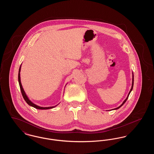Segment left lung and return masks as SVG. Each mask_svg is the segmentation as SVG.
<instances>
[{
  "mask_svg": "<svg viewBox=\"0 0 154 154\" xmlns=\"http://www.w3.org/2000/svg\"><path fill=\"white\" fill-rule=\"evenodd\" d=\"M133 84H134V75H133V73H132V87H131V90H130V91H129V94H128V95L127 96V97H126V98L125 99V100L123 102V103L119 106V107H118L117 108H116V109H112V110H117L118 109H119L121 106H122L123 105H124V104L126 102V101L127 100V99H128V97H129V94H131V91H132V89H133Z\"/></svg>",
  "mask_w": 154,
  "mask_h": 154,
  "instance_id": "8db88e82",
  "label": "left lung"
}]
</instances>
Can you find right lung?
Returning <instances> with one entry per match:
<instances>
[{
	"mask_svg": "<svg viewBox=\"0 0 154 154\" xmlns=\"http://www.w3.org/2000/svg\"><path fill=\"white\" fill-rule=\"evenodd\" d=\"M21 65L20 67V69H19V72H18V82H19V85H20V87L21 89V93H22V96L24 99V100H25V102L27 103L28 104H29L30 106L36 109H38V110H47V109H52V108H54L57 105L55 106H51V107H40L39 106H37L36 104L33 103L29 99V97H28V96L26 95L23 88L22 87V84H21V77H20V72H21Z\"/></svg>",
	"mask_w": 154,
	"mask_h": 154,
	"instance_id": "add662e5",
	"label": "right lung"
}]
</instances>
